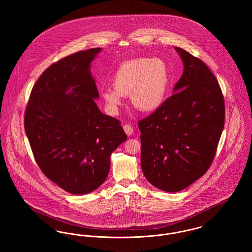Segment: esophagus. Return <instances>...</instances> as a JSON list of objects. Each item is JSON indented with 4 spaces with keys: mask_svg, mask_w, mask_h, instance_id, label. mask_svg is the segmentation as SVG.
<instances>
[{
    "mask_svg": "<svg viewBox=\"0 0 252 252\" xmlns=\"http://www.w3.org/2000/svg\"><path fill=\"white\" fill-rule=\"evenodd\" d=\"M124 130L126 133V135L130 136V135L133 134V132H134V128L132 127L130 125H125L124 126Z\"/></svg>",
    "mask_w": 252,
    "mask_h": 252,
    "instance_id": "obj_1",
    "label": "esophagus"
}]
</instances>
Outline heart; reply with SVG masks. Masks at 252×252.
Masks as SVG:
<instances>
[{
  "mask_svg": "<svg viewBox=\"0 0 252 252\" xmlns=\"http://www.w3.org/2000/svg\"><path fill=\"white\" fill-rule=\"evenodd\" d=\"M170 71L161 59L138 58L121 63L112 77L111 88L101 91V97L111 113L130 96L133 106L142 111H154L164 102L170 86Z\"/></svg>",
  "mask_w": 252,
  "mask_h": 252,
  "instance_id": "heart-1",
  "label": "heart"
}]
</instances>
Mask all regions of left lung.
<instances>
[{"instance_id": "8db88e82", "label": "left lung", "mask_w": 252, "mask_h": 252, "mask_svg": "<svg viewBox=\"0 0 252 252\" xmlns=\"http://www.w3.org/2000/svg\"><path fill=\"white\" fill-rule=\"evenodd\" d=\"M184 70L174 94L139 121L144 177L165 192H179L213 163L225 125V102L203 61L176 47Z\"/></svg>"}]
</instances>
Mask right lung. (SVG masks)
<instances>
[{
    "label": "right lung",
    "instance_id": "right-lung-1",
    "mask_svg": "<svg viewBox=\"0 0 252 252\" xmlns=\"http://www.w3.org/2000/svg\"><path fill=\"white\" fill-rule=\"evenodd\" d=\"M100 51H80L49 66L34 85L24 113L38 167L73 194L104 183L111 153L127 138L120 121L103 114L94 101L99 93L90 67Z\"/></svg>",
    "mask_w": 252,
    "mask_h": 252
}]
</instances>
